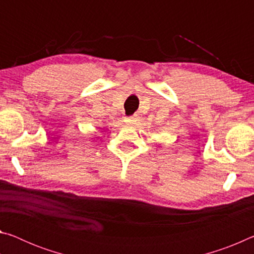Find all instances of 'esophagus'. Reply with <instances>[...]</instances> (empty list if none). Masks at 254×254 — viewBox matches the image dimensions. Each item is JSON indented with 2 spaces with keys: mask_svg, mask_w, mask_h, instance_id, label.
Listing matches in <instances>:
<instances>
[{
  "mask_svg": "<svg viewBox=\"0 0 254 254\" xmlns=\"http://www.w3.org/2000/svg\"><path fill=\"white\" fill-rule=\"evenodd\" d=\"M136 115H132V117H130V118H127L126 121H127V123H128V124H133L134 123L135 121H136Z\"/></svg>",
  "mask_w": 254,
  "mask_h": 254,
  "instance_id": "34e87169",
  "label": "esophagus"
}]
</instances>
